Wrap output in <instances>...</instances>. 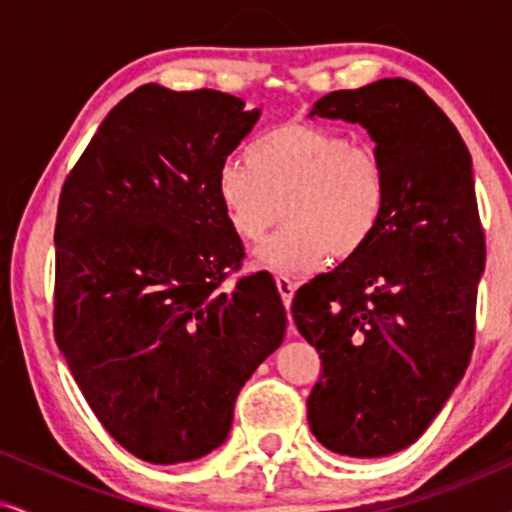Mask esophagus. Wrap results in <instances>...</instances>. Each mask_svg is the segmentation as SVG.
Masks as SVG:
<instances>
[{"label": "esophagus", "instance_id": "34e87169", "mask_svg": "<svg viewBox=\"0 0 512 512\" xmlns=\"http://www.w3.org/2000/svg\"><path fill=\"white\" fill-rule=\"evenodd\" d=\"M275 285H278V292L280 297H283V304L285 307H290L292 302V295H295V280H290L287 275H275Z\"/></svg>", "mask_w": 512, "mask_h": 512}]
</instances>
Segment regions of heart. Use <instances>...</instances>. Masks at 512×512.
I'll list each match as a JSON object with an SVG mask.
<instances>
[{"instance_id":"b5f03b06","label":"heart","mask_w":512,"mask_h":512,"mask_svg":"<svg viewBox=\"0 0 512 512\" xmlns=\"http://www.w3.org/2000/svg\"><path fill=\"white\" fill-rule=\"evenodd\" d=\"M215 191L229 229L246 244H261L285 208L290 227L263 251V261L297 275L329 256H358L375 239L389 179L377 149L346 132L285 123L251 142L246 162L222 164Z\"/></svg>"}]
</instances>
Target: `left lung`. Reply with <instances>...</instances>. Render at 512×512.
Returning <instances> with one entry per match:
<instances>
[{"instance_id":"8db88e82","label":"left lung","mask_w":512,"mask_h":512,"mask_svg":"<svg viewBox=\"0 0 512 512\" xmlns=\"http://www.w3.org/2000/svg\"><path fill=\"white\" fill-rule=\"evenodd\" d=\"M309 116L363 125L389 179L375 239L292 300L321 360L309 428L338 455L384 457L421 438L472 358L486 261L472 157L409 79L331 91Z\"/></svg>"}]
</instances>
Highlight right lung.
I'll return each instance as SVG.
<instances>
[{
  "instance_id": "add662e5",
  "label": "right lung",
  "mask_w": 512,
  "mask_h": 512,
  "mask_svg": "<svg viewBox=\"0 0 512 512\" xmlns=\"http://www.w3.org/2000/svg\"><path fill=\"white\" fill-rule=\"evenodd\" d=\"M261 111L215 89L125 96L62 183L55 341L101 426L152 464L225 442L239 389L285 336L268 271L217 200L220 166Z\"/></svg>"
}]
</instances>
